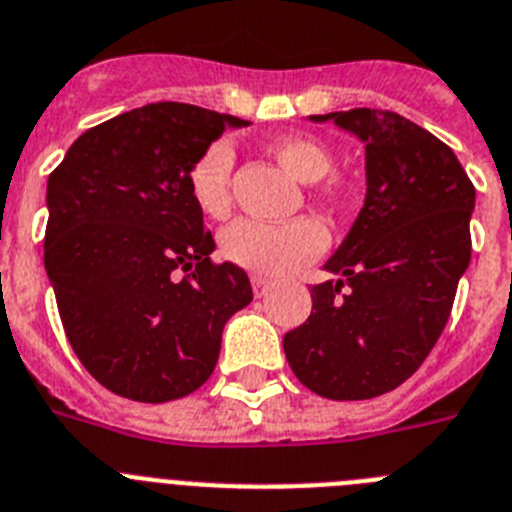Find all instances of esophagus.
<instances>
[{
  "mask_svg": "<svg viewBox=\"0 0 512 512\" xmlns=\"http://www.w3.org/2000/svg\"><path fill=\"white\" fill-rule=\"evenodd\" d=\"M270 286H273V283H270L268 278H262V275H252V288H255L257 299H262V296H268Z\"/></svg>",
  "mask_w": 512,
  "mask_h": 512,
  "instance_id": "34e87169",
  "label": "esophagus"
}]
</instances>
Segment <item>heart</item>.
<instances>
[{
    "label": "heart",
    "mask_w": 512,
    "mask_h": 512,
    "mask_svg": "<svg viewBox=\"0 0 512 512\" xmlns=\"http://www.w3.org/2000/svg\"><path fill=\"white\" fill-rule=\"evenodd\" d=\"M273 157L301 182H319V195L330 206L348 203L350 193L337 177H327L335 167L330 146L314 136H281L270 144ZM231 170L234 146L216 139L195 157L188 170V188L195 206L206 216L221 219L231 206ZM327 247V231L317 219L301 216L286 224L239 219L221 234V252L229 262L255 275H288L306 262L317 260Z\"/></svg>",
    "instance_id": "b5f03b06"
}]
</instances>
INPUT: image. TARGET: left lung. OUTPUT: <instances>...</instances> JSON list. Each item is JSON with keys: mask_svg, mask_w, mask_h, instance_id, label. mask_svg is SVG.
Returning a JSON list of instances; mask_svg holds the SVG:
<instances>
[{"mask_svg": "<svg viewBox=\"0 0 512 512\" xmlns=\"http://www.w3.org/2000/svg\"><path fill=\"white\" fill-rule=\"evenodd\" d=\"M366 146V198L311 286V314L286 332L288 366L319 397L373 399L428 358L471 260L474 185L451 149L391 110L309 115Z\"/></svg>", "mask_w": 512, "mask_h": 512, "instance_id": "1", "label": "left lung"}]
</instances>
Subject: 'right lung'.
<instances>
[{
    "mask_svg": "<svg viewBox=\"0 0 512 512\" xmlns=\"http://www.w3.org/2000/svg\"><path fill=\"white\" fill-rule=\"evenodd\" d=\"M244 126L151 102L84 131L48 177L43 262L61 322L118 397L162 404L206 384L224 324L252 301L242 268L211 262L216 244L188 188L195 157Z\"/></svg>",
    "mask_w": 512,
    "mask_h": 512,
    "instance_id": "add662e5",
    "label": "right lung"
}]
</instances>
